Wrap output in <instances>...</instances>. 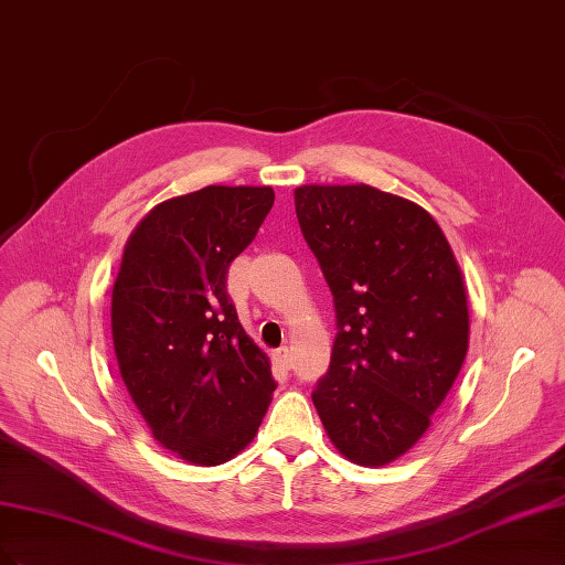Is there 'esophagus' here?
Wrapping results in <instances>:
<instances>
[{"label": "esophagus", "mask_w": 565, "mask_h": 565, "mask_svg": "<svg viewBox=\"0 0 565 565\" xmlns=\"http://www.w3.org/2000/svg\"><path fill=\"white\" fill-rule=\"evenodd\" d=\"M276 362L282 366V369H289L291 366V350L289 348H280L276 353Z\"/></svg>", "instance_id": "obj_1"}]
</instances>
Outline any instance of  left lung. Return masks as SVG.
I'll return each instance as SVG.
<instances>
[{
	"instance_id": "left-lung-1",
	"label": "left lung",
	"mask_w": 565,
	"mask_h": 565,
	"mask_svg": "<svg viewBox=\"0 0 565 565\" xmlns=\"http://www.w3.org/2000/svg\"><path fill=\"white\" fill-rule=\"evenodd\" d=\"M295 205L339 329L313 404L339 454L381 468L425 435L468 355L460 268L430 212L402 196L306 184Z\"/></svg>"
}]
</instances>
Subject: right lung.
<instances>
[{"instance_id":"obj_1","label":"right lung","mask_w":565,"mask_h":565,"mask_svg":"<svg viewBox=\"0 0 565 565\" xmlns=\"http://www.w3.org/2000/svg\"><path fill=\"white\" fill-rule=\"evenodd\" d=\"M274 201L270 186H205L159 203L124 249L111 291L116 362L153 439L193 465L243 451L276 391L226 291L231 262Z\"/></svg>"}]
</instances>
